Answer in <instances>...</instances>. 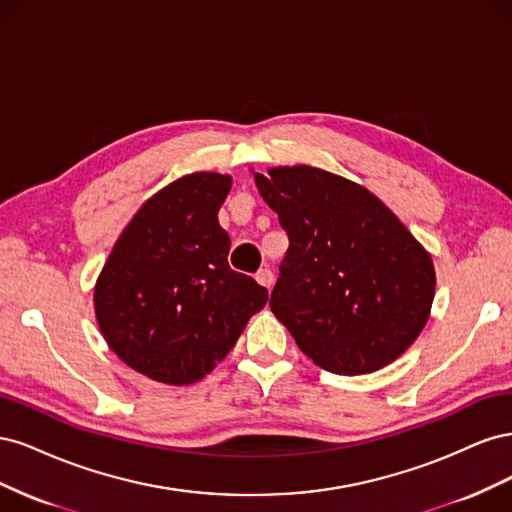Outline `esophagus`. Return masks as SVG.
Wrapping results in <instances>:
<instances>
[{
    "label": "esophagus",
    "instance_id": "34e87169",
    "mask_svg": "<svg viewBox=\"0 0 512 512\" xmlns=\"http://www.w3.org/2000/svg\"><path fill=\"white\" fill-rule=\"evenodd\" d=\"M256 282H258L260 286H265L267 290H271L273 284H275V275H273L271 269H260V271L256 273Z\"/></svg>",
    "mask_w": 512,
    "mask_h": 512
}]
</instances>
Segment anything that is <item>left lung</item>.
<instances>
[{"label": "left lung", "mask_w": 512, "mask_h": 512, "mask_svg": "<svg viewBox=\"0 0 512 512\" xmlns=\"http://www.w3.org/2000/svg\"><path fill=\"white\" fill-rule=\"evenodd\" d=\"M290 247L271 312L318 367L371 374L421 335L436 292L431 254L363 185L316 166L254 173Z\"/></svg>", "instance_id": "obj_1"}]
</instances>
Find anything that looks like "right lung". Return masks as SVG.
<instances>
[{
  "label": "right lung",
  "mask_w": 512,
  "mask_h": 512,
  "mask_svg": "<svg viewBox=\"0 0 512 512\" xmlns=\"http://www.w3.org/2000/svg\"><path fill=\"white\" fill-rule=\"evenodd\" d=\"M230 185V175L205 170L168 183L134 213L96 280L108 348L156 382L211 374L269 301L267 288L228 267L218 211Z\"/></svg>",
  "instance_id": "obj_1"
}]
</instances>
